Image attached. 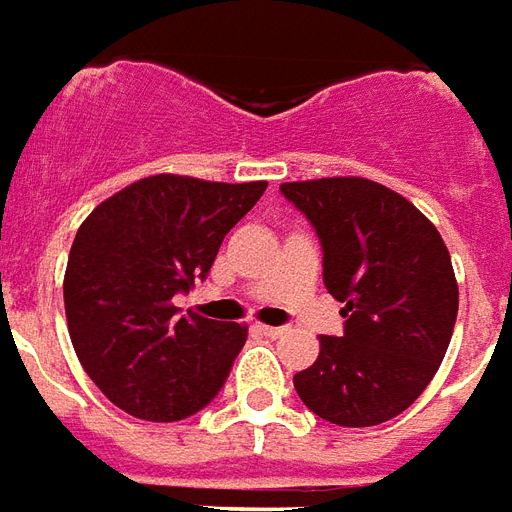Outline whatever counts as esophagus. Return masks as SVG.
<instances>
[{
    "instance_id": "obj_1",
    "label": "esophagus",
    "mask_w": 512,
    "mask_h": 512,
    "mask_svg": "<svg viewBox=\"0 0 512 512\" xmlns=\"http://www.w3.org/2000/svg\"><path fill=\"white\" fill-rule=\"evenodd\" d=\"M257 331L263 333V336H271V339H279L285 328H274V325H257Z\"/></svg>"
}]
</instances>
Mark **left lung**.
I'll return each instance as SVG.
<instances>
[{
    "label": "left lung",
    "instance_id": "8db88e82",
    "mask_svg": "<svg viewBox=\"0 0 512 512\" xmlns=\"http://www.w3.org/2000/svg\"><path fill=\"white\" fill-rule=\"evenodd\" d=\"M323 244V282L342 301L344 333L320 336L317 361L293 377L306 407L336 426H377L426 391L458 314L450 252L429 219L361 176L287 181Z\"/></svg>",
    "mask_w": 512,
    "mask_h": 512
}]
</instances>
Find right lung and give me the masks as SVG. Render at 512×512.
<instances>
[{"label":"right lung","instance_id":"right-lung-1","mask_svg":"<svg viewBox=\"0 0 512 512\" xmlns=\"http://www.w3.org/2000/svg\"><path fill=\"white\" fill-rule=\"evenodd\" d=\"M266 187L157 173L83 219L64 271L67 331L86 374L119 410L170 423L222 391L246 325L179 317L173 295L208 274L230 227Z\"/></svg>","mask_w":512,"mask_h":512}]
</instances>
